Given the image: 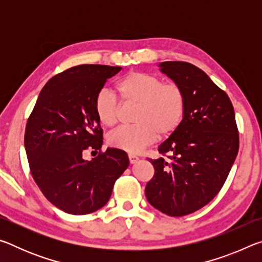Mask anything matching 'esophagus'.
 <instances>
[{
	"label": "esophagus",
	"instance_id": "34e87169",
	"mask_svg": "<svg viewBox=\"0 0 262 262\" xmlns=\"http://www.w3.org/2000/svg\"><path fill=\"white\" fill-rule=\"evenodd\" d=\"M128 158H129V162L132 163V164H134V163H136L137 161H139V157L137 156H135V155H128Z\"/></svg>",
	"mask_w": 262,
	"mask_h": 262
}]
</instances>
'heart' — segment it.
Listing matches in <instances>:
<instances>
[{
  "label": "heart",
  "instance_id": "obj_1",
  "mask_svg": "<svg viewBox=\"0 0 262 262\" xmlns=\"http://www.w3.org/2000/svg\"><path fill=\"white\" fill-rule=\"evenodd\" d=\"M125 104H134L135 125L119 128L108 136L112 148L136 154L159 137H167L178 129L186 113V95L179 84L165 83L161 77L142 72H130L115 84ZM95 111L99 122L113 127L119 121L120 104L113 94L100 91Z\"/></svg>",
  "mask_w": 262,
  "mask_h": 262
}]
</instances>
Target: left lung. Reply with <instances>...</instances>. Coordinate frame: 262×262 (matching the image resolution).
Instances as JSON below:
<instances>
[{
  "label": "left lung",
  "instance_id": "1",
  "mask_svg": "<svg viewBox=\"0 0 262 262\" xmlns=\"http://www.w3.org/2000/svg\"><path fill=\"white\" fill-rule=\"evenodd\" d=\"M159 67L183 88L186 113L178 129L158 147L168 159L149 161L155 174L145 196L159 211L180 217L219 194L237 157L239 135L231 100L203 70L183 61Z\"/></svg>",
  "mask_w": 262,
  "mask_h": 262
}]
</instances>
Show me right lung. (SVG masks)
I'll return each instance as SVG.
<instances>
[{
  "instance_id": "right-lung-1",
  "label": "right lung",
  "mask_w": 262,
  "mask_h": 262,
  "mask_svg": "<svg viewBox=\"0 0 262 262\" xmlns=\"http://www.w3.org/2000/svg\"><path fill=\"white\" fill-rule=\"evenodd\" d=\"M120 70L81 64L55 75L28 119L24 144L31 173L47 200L68 214L85 215L104 207L129 165L123 150L101 151L103 129L95 111L97 95ZM85 149L100 154L86 161Z\"/></svg>"
}]
</instances>
